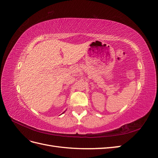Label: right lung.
I'll return each instance as SVG.
<instances>
[{"label":"right lung","instance_id":"obj_1","mask_svg":"<svg viewBox=\"0 0 158 158\" xmlns=\"http://www.w3.org/2000/svg\"><path fill=\"white\" fill-rule=\"evenodd\" d=\"M64 113V112H63V113Z\"/></svg>","mask_w":158,"mask_h":158}]
</instances>
